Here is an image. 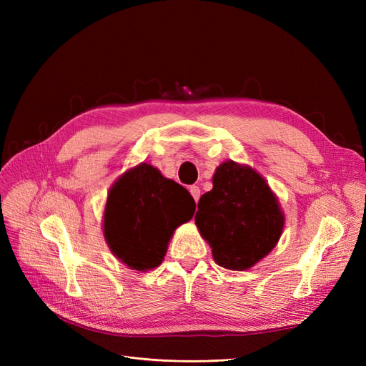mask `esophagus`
Listing matches in <instances>:
<instances>
[{
    "instance_id": "34e87169",
    "label": "esophagus",
    "mask_w": 366,
    "mask_h": 366,
    "mask_svg": "<svg viewBox=\"0 0 366 366\" xmlns=\"http://www.w3.org/2000/svg\"><path fill=\"white\" fill-rule=\"evenodd\" d=\"M189 192H191V195H192V198L195 202H198V198H200V195H202V192H200V187L198 186H191L189 187Z\"/></svg>"
}]
</instances>
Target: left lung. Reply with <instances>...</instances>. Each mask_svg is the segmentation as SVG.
<instances>
[{
    "label": "left lung",
    "mask_w": 366,
    "mask_h": 366,
    "mask_svg": "<svg viewBox=\"0 0 366 366\" xmlns=\"http://www.w3.org/2000/svg\"><path fill=\"white\" fill-rule=\"evenodd\" d=\"M212 191L202 195L195 214L214 261L227 270H247L278 244L285 217L278 197L249 164L221 163Z\"/></svg>",
    "instance_id": "8db88e82"
}]
</instances>
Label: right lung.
<instances>
[{"label":"right lung","mask_w":366,"mask_h":366,"mask_svg":"<svg viewBox=\"0 0 366 366\" xmlns=\"http://www.w3.org/2000/svg\"><path fill=\"white\" fill-rule=\"evenodd\" d=\"M194 212L191 194L143 162L109 187L104 238L120 262L131 270L148 272L162 264L175 229L187 223Z\"/></svg>","instance_id":"right-lung-1"}]
</instances>
